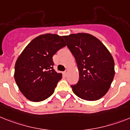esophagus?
Instances as JSON below:
<instances>
[{
    "instance_id": "1",
    "label": "esophagus",
    "mask_w": 130,
    "mask_h": 130,
    "mask_svg": "<svg viewBox=\"0 0 130 130\" xmlns=\"http://www.w3.org/2000/svg\"><path fill=\"white\" fill-rule=\"evenodd\" d=\"M68 73H69V70H66L65 71H64V73H64V75H65V76H67V74H68Z\"/></svg>"
}]
</instances>
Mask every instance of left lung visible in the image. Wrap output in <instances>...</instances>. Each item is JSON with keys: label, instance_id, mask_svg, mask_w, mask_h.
Masks as SVG:
<instances>
[{"label": "left lung", "instance_id": "left-lung-1", "mask_svg": "<svg viewBox=\"0 0 130 130\" xmlns=\"http://www.w3.org/2000/svg\"><path fill=\"white\" fill-rule=\"evenodd\" d=\"M75 57L79 79L71 85L75 94L94 101L105 95L114 79V61L103 43L92 35L78 33L63 36Z\"/></svg>", "mask_w": 130, "mask_h": 130}]
</instances>
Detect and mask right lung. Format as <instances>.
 <instances>
[{"instance_id": "add662e5", "label": "right lung", "mask_w": 130, "mask_h": 130, "mask_svg": "<svg viewBox=\"0 0 130 130\" xmlns=\"http://www.w3.org/2000/svg\"><path fill=\"white\" fill-rule=\"evenodd\" d=\"M66 45L62 36L40 35L30 41L15 64L14 79L20 92L33 102H41L53 94L62 74L53 69V56Z\"/></svg>"}]
</instances>
